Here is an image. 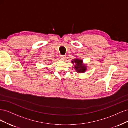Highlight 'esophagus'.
<instances>
[{"mask_svg": "<svg viewBox=\"0 0 128 128\" xmlns=\"http://www.w3.org/2000/svg\"><path fill=\"white\" fill-rule=\"evenodd\" d=\"M60 59L61 61H64L66 59V56H60Z\"/></svg>", "mask_w": 128, "mask_h": 128, "instance_id": "34e87169", "label": "esophagus"}]
</instances>
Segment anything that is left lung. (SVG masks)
<instances>
[{
    "mask_svg": "<svg viewBox=\"0 0 128 128\" xmlns=\"http://www.w3.org/2000/svg\"><path fill=\"white\" fill-rule=\"evenodd\" d=\"M72 63L75 65V68L76 72L78 73H84L86 70V66L83 64V60L78 59H74L72 61Z\"/></svg>",
    "mask_w": 128,
    "mask_h": 128,
    "instance_id": "1",
    "label": "left lung"
}]
</instances>
